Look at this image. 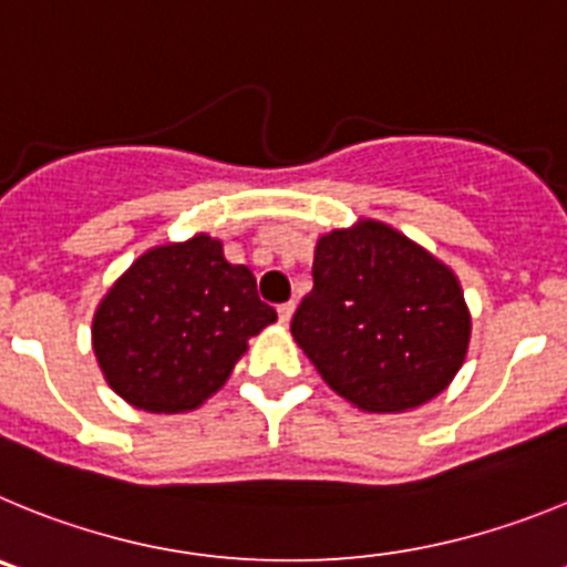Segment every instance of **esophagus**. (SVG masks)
Returning a JSON list of instances; mask_svg holds the SVG:
<instances>
[{
  "label": "esophagus",
  "mask_w": 567,
  "mask_h": 567,
  "mask_svg": "<svg viewBox=\"0 0 567 567\" xmlns=\"http://www.w3.org/2000/svg\"><path fill=\"white\" fill-rule=\"evenodd\" d=\"M293 310H296V305H293V302H282V305H279V308H277L279 321H282V324H288L290 316H293Z\"/></svg>",
  "instance_id": "1"
}]
</instances>
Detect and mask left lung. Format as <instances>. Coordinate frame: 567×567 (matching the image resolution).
<instances>
[{"label": "left lung", "instance_id": "8db88e82", "mask_svg": "<svg viewBox=\"0 0 567 567\" xmlns=\"http://www.w3.org/2000/svg\"><path fill=\"white\" fill-rule=\"evenodd\" d=\"M290 333L350 404L406 412L455 379L472 316L452 268L386 223L359 220L319 237Z\"/></svg>", "mask_w": 567, "mask_h": 567}]
</instances>
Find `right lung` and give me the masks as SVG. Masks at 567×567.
<instances>
[{
    "label": "right lung",
    "mask_w": 567,
    "mask_h": 567,
    "mask_svg": "<svg viewBox=\"0 0 567 567\" xmlns=\"http://www.w3.org/2000/svg\"><path fill=\"white\" fill-rule=\"evenodd\" d=\"M271 321L277 310L259 299L251 268L195 234L150 248L121 274L93 316V350L126 404L175 415L220 390Z\"/></svg>",
    "instance_id": "1"
}]
</instances>
